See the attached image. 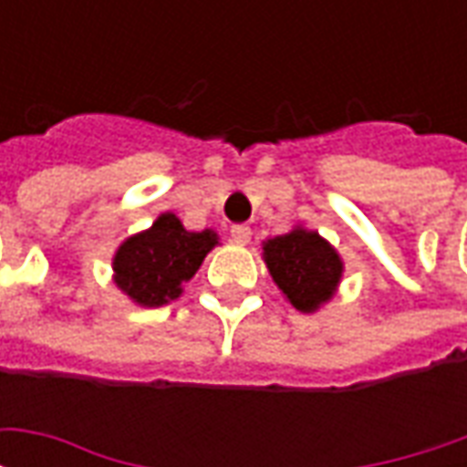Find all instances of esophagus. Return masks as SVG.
I'll use <instances>...</instances> for the list:
<instances>
[{
	"instance_id": "34e87169",
	"label": "esophagus",
	"mask_w": 467,
	"mask_h": 467,
	"mask_svg": "<svg viewBox=\"0 0 467 467\" xmlns=\"http://www.w3.org/2000/svg\"><path fill=\"white\" fill-rule=\"evenodd\" d=\"M230 234H233L234 244H247L250 243V237H253V230H250L247 224H234L233 230H230Z\"/></svg>"
}]
</instances>
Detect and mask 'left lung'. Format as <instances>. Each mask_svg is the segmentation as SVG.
I'll return each instance as SVG.
<instances>
[{
  "instance_id": "8db88e82",
  "label": "left lung",
  "mask_w": 467,
  "mask_h": 467,
  "mask_svg": "<svg viewBox=\"0 0 467 467\" xmlns=\"http://www.w3.org/2000/svg\"><path fill=\"white\" fill-rule=\"evenodd\" d=\"M263 260L285 300L300 313H317L343 280V257L323 234L295 224L263 243Z\"/></svg>"
}]
</instances>
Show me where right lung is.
Segmentation results:
<instances>
[{"label": "right lung", "mask_w": 467, "mask_h": 467, "mask_svg": "<svg viewBox=\"0 0 467 467\" xmlns=\"http://www.w3.org/2000/svg\"><path fill=\"white\" fill-rule=\"evenodd\" d=\"M220 244L214 230L190 233L180 217L162 213L142 233L130 234L112 257V280L134 305L160 307L182 295L200 265Z\"/></svg>", "instance_id": "1"}]
</instances>
